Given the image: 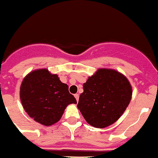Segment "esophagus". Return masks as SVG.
<instances>
[{"label": "esophagus", "mask_w": 158, "mask_h": 158, "mask_svg": "<svg viewBox=\"0 0 158 158\" xmlns=\"http://www.w3.org/2000/svg\"><path fill=\"white\" fill-rule=\"evenodd\" d=\"M74 97H75V98H76L77 102H78V100H79V94H75Z\"/></svg>", "instance_id": "esophagus-1"}]
</instances>
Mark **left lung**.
<instances>
[{
	"instance_id": "obj_1",
	"label": "left lung",
	"mask_w": 158,
	"mask_h": 158,
	"mask_svg": "<svg viewBox=\"0 0 158 158\" xmlns=\"http://www.w3.org/2000/svg\"><path fill=\"white\" fill-rule=\"evenodd\" d=\"M77 108L85 121L98 128L118 121L128 107L132 88L128 78L115 69L100 68L83 85Z\"/></svg>"
}]
</instances>
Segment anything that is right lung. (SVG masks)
Wrapping results in <instances>:
<instances>
[{
  "mask_svg": "<svg viewBox=\"0 0 158 158\" xmlns=\"http://www.w3.org/2000/svg\"><path fill=\"white\" fill-rule=\"evenodd\" d=\"M20 100L30 118L44 126H50L61 119L68 105L77 103L66 84L48 69L29 73L20 85Z\"/></svg>",
  "mask_w": 158,
  "mask_h": 158,
  "instance_id": "add662e5",
  "label": "right lung"
}]
</instances>
